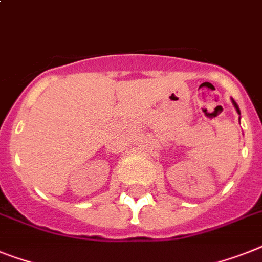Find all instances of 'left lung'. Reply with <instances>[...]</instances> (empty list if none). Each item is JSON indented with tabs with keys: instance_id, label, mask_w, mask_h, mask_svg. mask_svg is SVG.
Returning a JSON list of instances; mask_svg holds the SVG:
<instances>
[{
	"instance_id": "left-lung-1",
	"label": "left lung",
	"mask_w": 262,
	"mask_h": 262,
	"mask_svg": "<svg viewBox=\"0 0 262 262\" xmlns=\"http://www.w3.org/2000/svg\"><path fill=\"white\" fill-rule=\"evenodd\" d=\"M232 101H233V105H234V108H235V110H237V112H238V114H239V108H238V105H237V103H235V101L233 100V99H232Z\"/></svg>"
}]
</instances>
